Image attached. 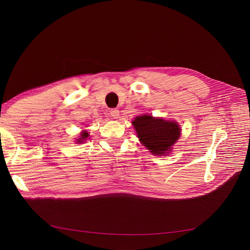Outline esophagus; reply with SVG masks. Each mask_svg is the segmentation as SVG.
Listing matches in <instances>:
<instances>
[{
    "instance_id": "esophagus-1",
    "label": "esophagus",
    "mask_w": 250,
    "mask_h": 250,
    "mask_svg": "<svg viewBox=\"0 0 250 250\" xmlns=\"http://www.w3.org/2000/svg\"><path fill=\"white\" fill-rule=\"evenodd\" d=\"M109 116H110L112 119H118L119 116H120V110H119L118 108H112V109H110Z\"/></svg>"
}]
</instances>
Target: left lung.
Here are the masks:
<instances>
[{"instance_id": "left-lung-1", "label": "left lung", "mask_w": 250, "mask_h": 250, "mask_svg": "<svg viewBox=\"0 0 250 250\" xmlns=\"http://www.w3.org/2000/svg\"><path fill=\"white\" fill-rule=\"evenodd\" d=\"M132 125L142 144L153 154L162 155L169 151L180 134L176 123L150 116L137 117Z\"/></svg>"}]
</instances>
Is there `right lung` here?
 Wrapping results in <instances>:
<instances>
[{
	"mask_svg": "<svg viewBox=\"0 0 250 250\" xmlns=\"http://www.w3.org/2000/svg\"><path fill=\"white\" fill-rule=\"evenodd\" d=\"M87 137H88V133H87L86 131H83V133L81 134V139L78 140V141H80V142H78V143H83Z\"/></svg>",
	"mask_w": 250,
	"mask_h": 250,
	"instance_id": "right-lung-1",
	"label": "right lung"
}]
</instances>
